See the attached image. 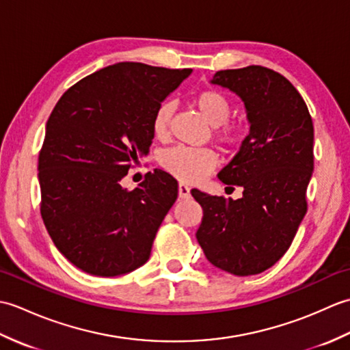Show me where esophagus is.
<instances>
[{
	"mask_svg": "<svg viewBox=\"0 0 350 350\" xmlns=\"http://www.w3.org/2000/svg\"><path fill=\"white\" fill-rule=\"evenodd\" d=\"M189 196H191L189 187H187V185H185V183H180V185H179V197H180L182 200H185V198H188Z\"/></svg>",
	"mask_w": 350,
	"mask_h": 350,
	"instance_id": "1",
	"label": "esophagus"
}]
</instances>
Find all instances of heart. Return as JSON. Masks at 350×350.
<instances>
[{"label":"heart","mask_w":350,"mask_h":350,"mask_svg":"<svg viewBox=\"0 0 350 350\" xmlns=\"http://www.w3.org/2000/svg\"><path fill=\"white\" fill-rule=\"evenodd\" d=\"M192 102L202 116L213 126L215 137L227 147H239L248 138V128L242 122L230 120L232 100L226 93L217 88H207L194 94ZM174 114V103L162 100L156 107L152 117V129L158 138L168 133L171 118ZM162 165L177 179L189 183L204 180L218 165V156L211 148H192L177 146L162 154Z\"/></svg>","instance_id":"heart-1"}]
</instances>
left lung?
I'll return each instance as SVG.
<instances>
[{
    "mask_svg": "<svg viewBox=\"0 0 350 350\" xmlns=\"http://www.w3.org/2000/svg\"><path fill=\"white\" fill-rule=\"evenodd\" d=\"M212 84L241 96L251 126L239 153L218 173L226 185L242 187L243 197L191 191L203 207L197 241L213 266L248 277L286 254L306 217L313 120L292 83L263 66L219 70Z\"/></svg>",
    "mask_w": 350,
    "mask_h": 350,
    "instance_id": "obj_1",
    "label": "left lung"
}]
</instances>
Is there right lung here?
<instances>
[{
  "instance_id": "right-lung-1",
  "label": "right lung",
  "mask_w": 350,
  "mask_h": 350,
  "mask_svg": "<svg viewBox=\"0 0 350 350\" xmlns=\"http://www.w3.org/2000/svg\"><path fill=\"white\" fill-rule=\"evenodd\" d=\"M191 69L117 63L64 92L39 153L40 213L58 251L96 277L144 265L179 185L148 171L135 189L120 182L148 153L156 107Z\"/></svg>"
}]
</instances>
